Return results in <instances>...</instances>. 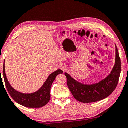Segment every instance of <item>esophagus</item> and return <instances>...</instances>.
Returning <instances> with one entry per match:
<instances>
[{"label": "esophagus", "mask_w": 128, "mask_h": 128, "mask_svg": "<svg viewBox=\"0 0 128 128\" xmlns=\"http://www.w3.org/2000/svg\"><path fill=\"white\" fill-rule=\"evenodd\" d=\"M60 69H61V70H62L63 71H64H64H65L66 70V69H67L66 66L64 65V64H62V65L60 66Z\"/></svg>", "instance_id": "34e87169"}]
</instances>
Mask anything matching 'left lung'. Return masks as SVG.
Here are the masks:
<instances>
[{
	"instance_id": "left-lung-1",
	"label": "left lung",
	"mask_w": 128,
	"mask_h": 128,
	"mask_svg": "<svg viewBox=\"0 0 128 128\" xmlns=\"http://www.w3.org/2000/svg\"><path fill=\"white\" fill-rule=\"evenodd\" d=\"M116 46V45H115ZM121 73V60L116 46L115 64L106 79L97 84L84 85L74 80L67 73V84L72 96L78 101L92 103L99 101L111 94L118 86Z\"/></svg>"
}]
</instances>
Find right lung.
<instances>
[{"label": "right lung", "mask_w": 128, "mask_h": 128, "mask_svg": "<svg viewBox=\"0 0 128 128\" xmlns=\"http://www.w3.org/2000/svg\"><path fill=\"white\" fill-rule=\"evenodd\" d=\"M62 73L63 71L61 70H57L49 76L43 86L36 92L31 94H24L14 90L9 83L6 76L4 64L3 69V74L6 86L11 97L18 104L28 108H40L48 104L50 99V92L52 85L54 81L56 76Z\"/></svg>", "instance_id": "1"}]
</instances>
